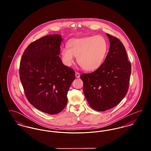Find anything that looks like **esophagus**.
Masks as SVG:
<instances>
[{
	"label": "esophagus",
	"instance_id": "1",
	"mask_svg": "<svg viewBox=\"0 0 151 151\" xmlns=\"http://www.w3.org/2000/svg\"><path fill=\"white\" fill-rule=\"evenodd\" d=\"M75 76L77 78H80V74L79 73V72H75Z\"/></svg>",
	"mask_w": 151,
	"mask_h": 151
}]
</instances>
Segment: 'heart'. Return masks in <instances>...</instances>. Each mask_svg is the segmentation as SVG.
<instances>
[{"mask_svg":"<svg viewBox=\"0 0 151 151\" xmlns=\"http://www.w3.org/2000/svg\"><path fill=\"white\" fill-rule=\"evenodd\" d=\"M108 50L107 41L103 37L91 36L70 40L68 47L61 49L60 55L65 65H72L75 57L83 69L92 71L102 65Z\"/></svg>","mask_w":151,"mask_h":151,"instance_id":"1","label":"heart"}]
</instances>
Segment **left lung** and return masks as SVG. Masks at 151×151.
I'll use <instances>...</instances> for the list:
<instances>
[{
    "label": "left lung",
    "mask_w": 151,
    "mask_h": 151,
    "mask_svg": "<svg viewBox=\"0 0 151 151\" xmlns=\"http://www.w3.org/2000/svg\"><path fill=\"white\" fill-rule=\"evenodd\" d=\"M110 46L99 68L83 73V92L91 107L104 111L116 106L127 93L131 72L126 49L116 37L107 34Z\"/></svg>",
    "instance_id": "obj_1"
}]
</instances>
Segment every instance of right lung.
Segmentation results:
<instances>
[{
	"mask_svg": "<svg viewBox=\"0 0 151 151\" xmlns=\"http://www.w3.org/2000/svg\"><path fill=\"white\" fill-rule=\"evenodd\" d=\"M62 41L59 35L36 40L25 50L20 64V78L28 100L51 115L64 109L67 92L75 79L74 70L63 65L58 56Z\"/></svg>",
	"mask_w": 151,
	"mask_h": 151,
	"instance_id": "1",
	"label": "right lung"
}]
</instances>
